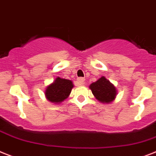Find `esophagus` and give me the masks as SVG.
<instances>
[{
    "instance_id": "esophagus-1",
    "label": "esophagus",
    "mask_w": 156,
    "mask_h": 156,
    "mask_svg": "<svg viewBox=\"0 0 156 156\" xmlns=\"http://www.w3.org/2000/svg\"><path fill=\"white\" fill-rule=\"evenodd\" d=\"M77 82L79 83V85H83L84 83H85V79L83 78V77H80L77 79Z\"/></svg>"
}]
</instances>
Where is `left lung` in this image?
I'll use <instances>...</instances> for the list:
<instances>
[{
    "label": "left lung",
    "mask_w": 156,
    "mask_h": 156,
    "mask_svg": "<svg viewBox=\"0 0 156 156\" xmlns=\"http://www.w3.org/2000/svg\"><path fill=\"white\" fill-rule=\"evenodd\" d=\"M89 87L94 96L104 104L112 103L116 96L115 87L104 76L100 77L98 80L92 83Z\"/></svg>",
    "instance_id": "8db88e82"
}]
</instances>
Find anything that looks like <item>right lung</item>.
<instances>
[{"instance_id":"add662e5","label":"right lung","mask_w":156,"mask_h":156,"mask_svg":"<svg viewBox=\"0 0 156 156\" xmlns=\"http://www.w3.org/2000/svg\"><path fill=\"white\" fill-rule=\"evenodd\" d=\"M73 87V83L72 81L57 77L53 83L46 88V98L50 102L59 104L69 97Z\"/></svg>"}]
</instances>
